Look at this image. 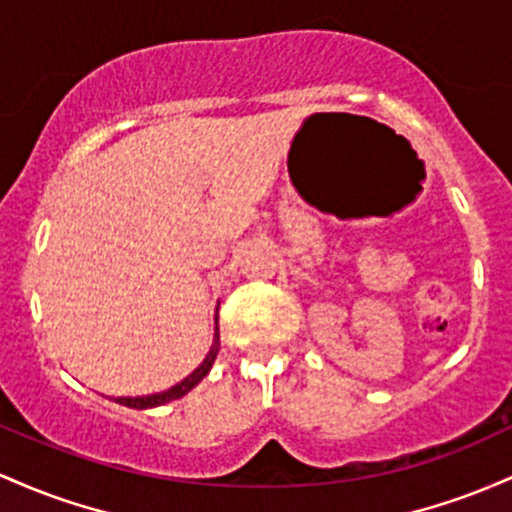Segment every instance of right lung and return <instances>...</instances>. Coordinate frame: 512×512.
Listing matches in <instances>:
<instances>
[{"instance_id":"1","label":"right lung","mask_w":512,"mask_h":512,"mask_svg":"<svg viewBox=\"0 0 512 512\" xmlns=\"http://www.w3.org/2000/svg\"><path fill=\"white\" fill-rule=\"evenodd\" d=\"M217 338H220V336H217ZM217 350H220V341H215V346L210 348L208 358L203 360V365H200L198 370L193 372V375H188L186 380L176 384V387L166 389V392L152 394V396H120V399H118V404H123V406H130V409H152V406H162V404H166V401L181 399L183 394H188V392H191V389L195 387V384H198L200 380H203L205 375H208V372H210V367H212V363H215V358H217Z\"/></svg>"}]
</instances>
